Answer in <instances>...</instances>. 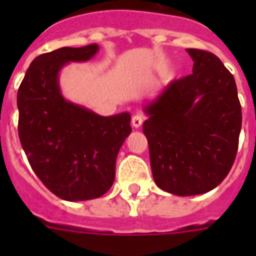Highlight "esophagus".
I'll return each instance as SVG.
<instances>
[{
    "mask_svg": "<svg viewBox=\"0 0 256 256\" xmlns=\"http://www.w3.org/2000/svg\"><path fill=\"white\" fill-rule=\"evenodd\" d=\"M142 122H144V118H142V115L136 114L132 116V126H134V128H140V126H142Z\"/></svg>",
    "mask_w": 256,
    "mask_h": 256,
    "instance_id": "34e87169",
    "label": "esophagus"
}]
</instances>
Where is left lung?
Here are the masks:
<instances>
[{
	"label": "left lung",
	"mask_w": 256,
	"mask_h": 256,
	"mask_svg": "<svg viewBox=\"0 0 256 256\" xmlns=\"http://www.w3.org/2000/svg\"><path fill=\"white\" fill-rule=\"evenodd\" d=\"M186 51L194 60L191 76L172 80L144 108L154 180L178 196L209 192L227 177L242 123L230 70L212 52Z\"/></svg>",
	"instance_id": "1"
}]
</instances>
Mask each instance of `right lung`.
<instances>
[{"instance_id": "1", "label": "right lung", "mask_w": 256, "mask_h": 256, "mask_svg": "<svg viewBox=\"0 0 256 256\" xmlns=\"http://www.w3.org/2000/svg\"><path fill=\"white\" fill-rule=\"evenodd\" d=\"M97 51L94 44L37 56L18 91L22 150L44 186L66 201L92 200L108 191L118 152L132 132L130 112L101 116L61 94L62 66L88 61Z\"/></svg>"}]
</instances>
